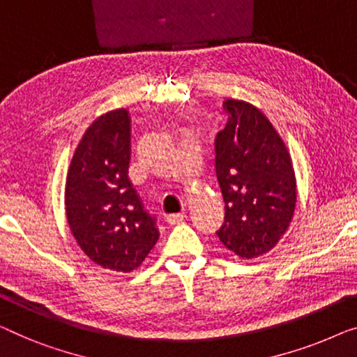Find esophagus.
Listing matches in <instances>:
<instances>
[{
  "instance_id": "obj_1",
  "label": "esophagus",
  "mask_w": 357,
  "mask_h": 357,
  "mask_svg": "<svg viewBox=\"0 0 357 357\" xmlns=\"http://www.w3.org/2000/svg\"><path fill=\"white\" fill-rule=\"evenodd\" d=\"M185 213H178V214H170V215H167V224L169 225H177V224H180V222H182L183 219H185Z\"/></svg>"
}]
</instances>
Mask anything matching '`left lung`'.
Returning <instances> with one entry per match:
<instances>
[{
  "label": "left lung",
  "instance_id": "obj_1",
  "mask_svg": "<svg viewBox=\"0 0 357 357\" xmlns=\"http://www.w3.org/2000/svg\"><path fill=\"white\" fill-rule=\"evenodd\" d=\"M229 123L215 138V174L225 203L217 236L243 259L267 255L290 229L298 187L285 142L264 112L227 100Z\"/></svg>",
  "mask_w": 357,
  "mask_h": 357
}]
</instances>
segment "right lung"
Instances as JSON below:
<instances>
[{
    "mask_svg": "<svg viewBox=\"0 0 357 357\" xmlns=\"http://www.w3.org/2000/svg\"><path fill=\"white\" fill-rule=\"evenodd\" d=\"M130 119L114 109L96 117L77 144L66 177L64 206L70 234L89 259L114 272H132L159 238L128 180Z\"/></svg>",
    "mask_w": 357,
    "mask_h": 357,
    "instance_id": "add662e5",
    "label": "right lung"
}]
</instances>
